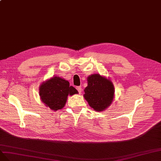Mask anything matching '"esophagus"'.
Wrapping results in <instances>:
<instances>
[{
	"instance_id": "esophagus-1",
	"label": "esophagus",
	"mask_w": 161,
	"mask_h": 161,
	"mask_svg": "<svg viewBox=\"0 0 161 161\" xmlns=\"http://www.w3.org/2000/svg\"><path fill=\"white\" fill-rule=\"evenodd\" d=\"M76 89L77 90V91H78V92H79L80 94H81V88L80 86H77V88H76Z\"/></svg>"
}]
</instances>
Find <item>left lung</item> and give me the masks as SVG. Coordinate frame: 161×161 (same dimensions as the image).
Returning a JSON list of instances; mask_svg holds the SVG:
<instances>
[{
    "label": "left lung",
    "instance_id": "8db88e82",
    "mask_svg": "<svg viewBox=\"0 0 161 161\" xmlns=\"http://www.w3.org/2000/svg\"><path fill=\"white\" fill-rule=\"evenodd\" d=\"M88 86L84 90L85 99L96 111H103L112 103L114 98V86L112 81L100 74L88 77Z\"/></svg>",
    "mask_w": 161,
    "mask_h": 161
}]
</instances>
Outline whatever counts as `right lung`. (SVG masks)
<instances>
[{"label":"right lung","instance_id":"add662e5","mask_svg":"<svg viewBox=\"0 0 161 161\" xmlns=\"http://www.w3.org/2000/svg\"><path fill=\"white\" fill-rule=\"evenodd\" d=\"M77 93L75 88L69 86V82L57 76L42 82L39 88L41 100L54 111L64 107L68 95L72 96Z\"/></svg>","mask_w":161,"mask_h":161}]
</instances>
